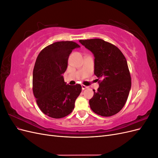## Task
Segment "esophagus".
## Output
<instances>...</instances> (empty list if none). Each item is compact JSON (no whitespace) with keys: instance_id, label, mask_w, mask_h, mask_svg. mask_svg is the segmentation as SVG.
<instances>
[{"instance_id":"esophagus-1","label":"esophagus","mask_w":158,"mask_h":158,"mask_svg":"<svg viewBox=\"0 0 158 158\" xmlns=\"http://www.w3.org/2000/svg\"><path fill=\"white\" fill-rule=\"evenodd\" d=\"M86 88H88L87 86H85V85H82V89L83 90L85 89H86Z\"/></svg>"}]
</instances>
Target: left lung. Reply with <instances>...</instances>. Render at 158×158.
<instances>
[{
	"label": "left lung",
	"mask_w": 158,
	"mask_h": 158,
	"mask_svg": "<svg viewBox=\"0 0 158 158\" xmlns=\"http://www.w3.org/2000/svg\"><path fill=\"white\" fill-rule=\"evenodd\" d=\"M94 56V74L101 78L98 91L89 99L90 108L103 117L114 115L127 102L131 88L127 62L116 46L101 39L80 40Z\"/></svg>",
	"instance_id": "left-lung-1"
}]
</instances>
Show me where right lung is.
Instances as JSON below:
<instances>
[{"instance_id": "1", "label": "right lung", "mask_w": 158, "mask_h": 158, "mask_svg": "<svg viewBox=\"0 0 158 158\" xmlns=\"http://www.w3.org/2000/svg\"><path fill=\"white\" fill-rule=\"evenodd\" d=\"M80 45L73 41H58L46 47L36 59L33 72V92L41 111L55 118L69 114L82 91L80 84L64 82L63 74L73 49Z\"/></svg>"}]
</instances>
